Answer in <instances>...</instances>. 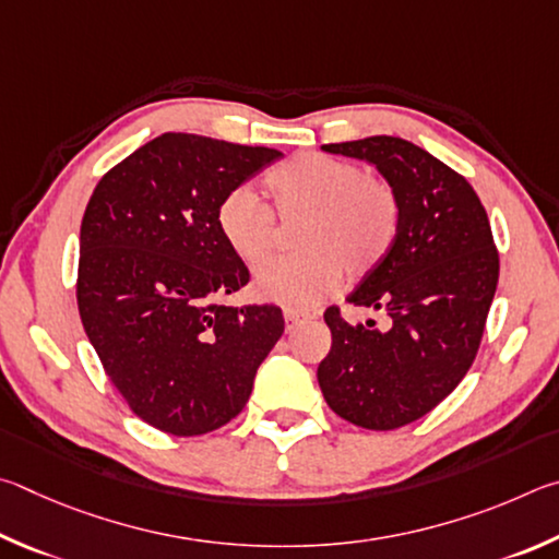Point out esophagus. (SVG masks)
Wrapping results in <instances>:
<instances>
[{"label":"esophagus","mask_w":559,"mask_h":559,"mask_svg":"<svg viewBox=\"0 0 559 559\" xmlns=\"http://www.w3.org/2000/svg\"><path fill=\"white\" fill-rule=\"evenodd\" d=\"M307 319H311V314H301V311H295V309H287L285 311V321H287V329L292 331L295 326H299L301 321H307Z\"/></svg>","instance_id":"34e87169"}]
</instances>
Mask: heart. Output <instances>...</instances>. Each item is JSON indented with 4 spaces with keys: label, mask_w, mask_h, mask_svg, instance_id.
I'll list each match as a JSON object with an SVG mask.
<instances>
[{
    "label": "heart",
    "mask_w": 559,
    "mask_h": 559,
    "mask_svg": "<svg viewBox=\"0 0 559 559\" xmlns=\"http://www.w3.org/2000/svg\"><path fill=\"white\" fill-rule=\"evenodd\" d=\"M272 205L250 186H235L215 209V225L228 248L260 264L277 242L282 223L305 221L297 248L305 254L264 264L254 295L295 311L321 305L350 280H364L395 250L403 230V199L393 181L364 166L321 152H305L264 176Z\"/></svg>",
    "instance_id": "1"
}]
</instances>
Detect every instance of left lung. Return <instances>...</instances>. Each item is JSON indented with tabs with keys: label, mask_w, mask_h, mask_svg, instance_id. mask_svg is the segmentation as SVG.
<instances>
[{
	"label": "left lung",
	"mask_w": 559,
	"mask_h": 559,
	"mask_svg": "<svg viewBox=\"0 0 559 559\" xmlns=\"http://www.w3.org/2000/svg\"><path fill=\"white\" fill-rule=\"evenodd\" d=\"M378 171L403 199L395 250L350 292L354 307L390 317L350 326L324 311L331 350L317 378L329 407L364 429L405 427L462 383L481 346L498 285V250L481 199L462 174L400 136L324 144Z\"/></svg>",
	"instance_id": "8db88e82"
}]
</instances>
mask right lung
<instances>
[{"instance_id":"add662e5","label":"right lung","mask_w":559,"mask_h":559,"mask_svg":"<svg viewBox=\"0 0 559 559\" xmlns=\"http://www.w3.org/2000/svg\"><path fill=\"white\" fill-rule=\"evenodd\" d=\"M282 152L166 132L115 164L87 201L75 297L117 393L159 432L228 425L285 319L274 305L223 307L250 282L215 209Z\"/></svg>"}]
</instances>
